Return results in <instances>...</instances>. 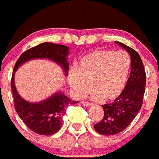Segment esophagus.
I'll use <instances>...</instances> for the list:
<instances>
[{
	"label": "esophagus",
	"instance_id": "1",
	"mask_svg": "<svg viewBox=\"0 0 159 159\" xmlns=\"http://www.w3.org/2000/svg\"><path fill=\"white\" fill-rule=\"evenodd\" d=\"M82 104L84 107H90L91 105H92L90 103L86 102V101H83V102H82Z\"/></svg>",
	"mask_w": 159,
	"mask_h": 159
}]
</instances>
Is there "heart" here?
Wrapping results in <instances>:
<instances>
[{"label":"heart","instance_id":"1","mask_svg":"<svg viewBox=\"0 0 159 159\" xmlns=\"http://www.w3.org/2000/svg\"><path fill=\"white\" fill-rule=\"evenodd\" d=\"M131 66V57L125 51L95 50L80 58L76 70L69 72L67 81L77 98L84 97L92 83L94 100L113 101L124 90Z\"/></svg>","mask_w":159,"mask_h":159}]
</instances>
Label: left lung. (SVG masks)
Masks as SVG:
<instances>
[{
	"label": "left lung",
	"mask_w": 159,
	"mask_h": 159,
	"mask_svg": "<svg viewBox=\"0 0 159 159\" xmlns=\"http://www.w3.org/2000/svg\"><path fill=\"white\" fill-rule=\"evenodd\" d=\"M116 43L124 48L131 56V70L122 94L113 103L102 105L104 116L94 125L103 135L116 134L125 129L141 109L146 86V73L141 58L136 51L120 42Z\"/></svg>",
	"instance_id": "8db88e82"
}]
</instances>
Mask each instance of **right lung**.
I'll return each instance as SVG.
<instances>
[{
  "mask_svg": "<svg viewBox=\"0 0 159 159\" xmlns=\"http://www.w3.org/2000/svg\"><path fill=\"white\" fill-rule=\"evenodd\" d=\"M69 48L52 43H43L21 55L14 67L11 80V89L15 109L23 122L34 132L40 135H52L62 125L61 119L66 113V107L73 103L61 91H56L47 98L30 102L21 97L15 85V74L19 67L34 59H48L60 66L65 76L69 70Z\"/></svg>",
  "mask_w": 159,
  "mask_h": 159,
  "instance_id": "right-lung-1",
  "label": "right lung"
}]
</instances>
